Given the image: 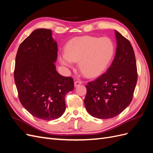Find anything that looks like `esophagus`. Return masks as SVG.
I'll return each instance as SVG.
<instances>
[{"label": "esophagus", "mask_w": 153, "mask_h": 153, "mask_svg": "<svg viewBox=\"0 0 153 153\" xmlns=\"http://www.w3.org/2000/svg\"><path fill=\"white\" fill-rule=\"evenodd\" d=\"M82 84V81H78V80H77V81H75V83H74V85H75V87H77V86H78V85H81Z\"/></svg>", "instance_id": "34e87169"}]
</instances>
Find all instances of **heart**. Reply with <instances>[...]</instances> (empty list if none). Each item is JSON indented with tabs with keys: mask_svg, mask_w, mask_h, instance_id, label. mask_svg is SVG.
<instances>
[{
	"mask_svg": "<svg viewBox=\"0 0 153 153\" xmlns=\"http://www.w3.org/2000/svg\"><path fill=\"white\" fill-rule=\"evenodd\" d=\"M114 52L115 46L110 38L85 36L69 41L66 53L60 56V61L69 68L72 61H79L80 71L88 77H94L107 68Z\"/></svg>",
	"mask_w": 153,
	"mask_h": 153,
	"instance_id": "1",
	"label": "heart"
}]
</instances>
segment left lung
Here are the masks:
<instances>
[{"label":"left lung","mask_w":153,"mask_h":153,"mask_svg":"<svg viewBox=\"0 0 153 153\" xmlns=\"http://www.w3.org/2000/svg\"><path fill=\"white\" fill-rule=\"evenodd\" d=\"M117 48L106 73L87 83L84 104L92 117L110 119L121 114L133 99L138 75L135 53L126 38L115 30Z\"/></svg>","instance_id":"left-lung-1"}]
</instances>
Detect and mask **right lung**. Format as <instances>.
<instances>
[{"mask_svg":"<svg viewBox=\"0 0 153 153\" xmlns=\"http://www.w3.org/2000/svg\"><path fill=\"white\" fill-rule=\"evenodd\" d=\"M57 43L52 30L38 29L18 49L14 78L20 103L35 117L51 121L65 112V96L74 89L73 79L59 74L54 64Z\"/></svg>","mask_w":153,"mask_h":153,"instance_id":"add662e5","label":"right lung"}]
</instances>
